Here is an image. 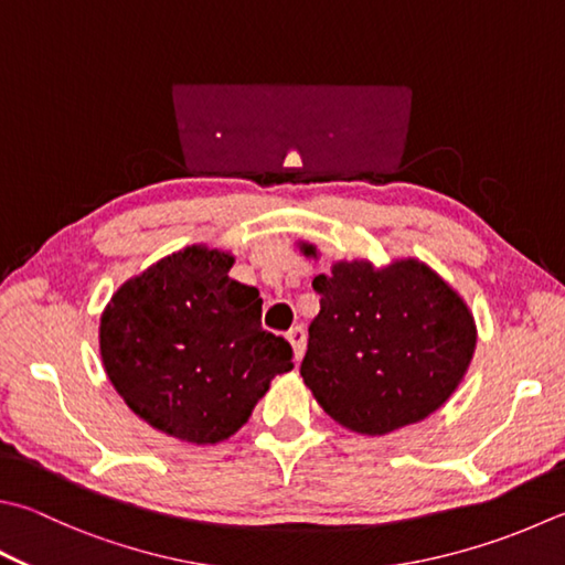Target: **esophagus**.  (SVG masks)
Segmentation results:
<instances>
[{
  "mask_svg": "<svg viewBox=\"0 0 565 565\" xmlns=\"http://www.w3.org/2000/svg\"><path fill=\"white\" fill-rule=\"evenodd\" d=\"M287 342H290V347H292L295 361H300L302 354H305V342H307L305 329H302V327H292L290 332H287Z\"/></svg>",
  "mask_w": 565,
  "mask_h": 565,
  "instance_id": "obj_1",
  "label": "esophagus"
}]
</instances>
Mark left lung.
<instances>
[{"instance_id": "1", "label": "left lung", "mask_w": 565, "mask_h": 565, "mask_svg": "<svg viewBox=\"0 0 565 565\" xmlns=\"http://www.w3.org/2000/svg\"><path fill=\"white\" fill-rule=\"evenodd\" d=\"M300 250L317 258L312 243ZM312 287L319 315L300 374L347 430L393 433L428 418L460 386L477 344L475 317L428 265L339 260Z\"/></svg>"}]
</instances>
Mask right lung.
Segmentation results:
<instances>
[{
	"mask_svg": "<svg viewBox=\"0 0 565 565\" xmlns=\"http://www.w3.org/2000/svg\"><path fill=\"white\" fill-rule=\"evenodd\" d=\"M231 253L189 246L122 282L100 315L115 391L184 443L228 440L292 369L290 344L260 327V292L231 280Z\"/></svg>",
	"mask_w": 565,
	"mask_h": 565,
	"instance_id": "1",
	"label": "right lung"
}]
</instances>
